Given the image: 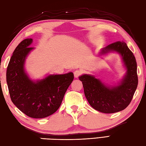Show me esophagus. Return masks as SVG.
<instances>
[{
  "label": "esophagus",
  "mask_w": 146,
  "mask_h": 146,
  "mask_svg": "<svg viewBox=\"0 0 146 146\" xmlns=\"http://www.w3.org/2000/svg\"><path fill=\"white\" fill-rule=\"evenodd\" d=\"M82 73V70H76L75 71H74V76H75V78H78V77L81 75V74Z\"/></svg>",
  "instance_id": "1"
}]
</instances>
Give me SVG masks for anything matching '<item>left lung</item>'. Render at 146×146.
<instances>
[{"instance_id": "obj_1", "label": "left lung", "mask_w": 146, "mask_h": 146, "mask_svg": "<svg viewBox=\"0 0 146 146\" xmlns=\"http://www.w3.org/2000/svg\"><path fill=\"white\" fill-rule=\"evenodd\" d=\"M111 52L119 53L126 73L117 85H108L92 75H82L85 95L90 105L100 112L112 113L124 110L131 103L138 85L137 63L132 52L126 43L117 41L101 49L100 54Z\"/></svg>"}]
</instances>
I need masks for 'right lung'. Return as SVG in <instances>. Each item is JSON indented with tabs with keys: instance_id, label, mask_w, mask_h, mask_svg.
<instances>
[{
	"instance_id": "add662e5",
	"label": "right lung",
	"mask_w": 146,
	"mask_h": 146,
	"mask_svg": "<svg viewBox=\"0 0 146 146\" xmlns=\"http://www.w3.org/2000/svg\"><path fill=\"white\" fill-rule=\"evenodd\" d=\"M33 39L23 40L15 49L9 61L6 80L12 102L28 117L42 119L60 107L68 88L73 82L72 72L49 75L36 81L31 79L24 68L26 59L35 48Z\"/></svg>"
}]
</instances>
